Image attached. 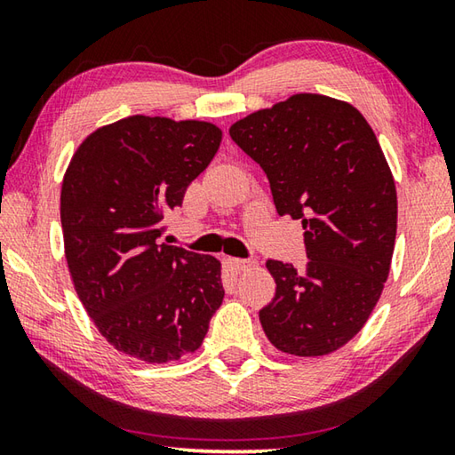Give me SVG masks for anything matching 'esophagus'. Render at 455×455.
Listing matches in <instances>:
<instances>
[{"instance_id":"obj_1","label":"esophagus","mask_w":455,"mask_h":455,"mask_svg":"<svg viewBox=\"0 0 455 455\" xmlns=\"http://www.w3.org/2000/svg\"><path fill=\"white\" fill-rule=\"evenodd\" d=\"M227 263H228L230 268H233L235 273L249 271V268L252 267V260H249V259H235V257H230V259H227Z\"/></svg>"}]
</instances>
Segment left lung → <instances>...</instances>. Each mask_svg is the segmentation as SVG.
I'll return each mask as SVG.
<instances>
[{
    "mask_svg": "<svg viewBox=\"0 0 455 455\" xmlns=\"http://www.w3.org/2000/svg\"><path fill=\"white\" fill-rule=\"evenodd\" d=\"M228 134L265 171L276 212L305 228V271L267 260L276 289L260 325L283 353L329 355L363 329L389 275L397 192L381 146L357 108L321 94H292Z\"/></svg>",
    "mask_w": 455,
    "mask_h": 455,
    "instance_id": "left-lung-1",
    "label": "left lung"
}]
</instances>
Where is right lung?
Masks as SVG:
<instances>
[{"instance_id":"1","label":"right lung","mask_w":455,"mask_h":455,"mask_svg":"<svg viewBox=\"0 0 455 455\" xmlns=\"http://www.w3.org/2000/svg\"><path fill=\"white\" fill-rule=\"evenodd\" d=\"M220 140L211 122L138 114L84 138L61 180L74 289L100 335L144 363L195 353L225 297L220 260L158 243Z\"/></svg>"}]
</instances>
